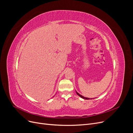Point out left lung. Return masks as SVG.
<instances>
[{
    "label": "left lung",
    "instance_id": "obj_1",
    "mask_svg": "<svg viewBox=\"0 0 133 133\" xmlns=\"http://www.w3.org/2000/svg\"><path fill=\"white\" fill-rule=\"evenodd\" d=\"M76 93H77V94L79 96H80L81 98H83V99H92V98H88V97H84V96H82L81 95H80L79 94H78L77 91H76Z\"/></svg>",
    "mask_w": 133,
    "mask_h": 133
}]
</instances>
